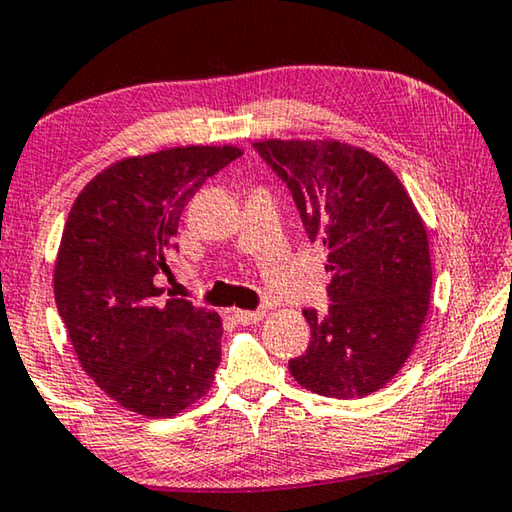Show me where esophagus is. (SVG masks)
Instances as JSON below:
<instances>
[{
	"label": "esophagus",
	"instance_id": "esophagus-1",
	"mask_svg": "<svg viewBox=\"0 0 512 512\" xmlns=\"http://www.w3.org/2000/svg\"><path fill=\"white\" fill-rule=\"evenodd\" d=\"M264 314V310H232V319L241 323V326H248V323L262 321Z\"/></svg>",
	"mask_w": 512,
	"mask_h": 512
}]
</instances>
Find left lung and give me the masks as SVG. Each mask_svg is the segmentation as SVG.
<instances>
[{"label":"left lung","mask_w":512,"mask_h":512,"mask_svg":"<svg viewBox=\"0 0 512 512\" xmlns=\"http://www.w3.org/2000/svg\"><path fill=\"white\" fill-rule=\"evenodd\" d=\"M307 237L328 248V312L303 310L312 339L289 360L300 385L362 399L408 360L431 303L428 234L408 191L371 152L339 141H259Z\"/></svg>","instance_id":"left-lung-1"}]
</instances>
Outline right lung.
Here are the masks:
<instances>
[{
	"label": "right lung",
	"instance_id": "1",
	"mask_svg": "<svg viewBox=\"0 0 512 512\" xmlns=\"http://www.w3.org/2000/svg\"><path fill=\"white\" fill-rule=\"evenodd\" d=\"M239 148L186 145L129 157L79 193L63 227L54 298L79 364L123 408L175 417L212 387L221 316L159 296L154 275L177 250V223L207 177Z\"/></svg>",
	"mask_w": 512,
	"mask_h": 512
}]
</instances>
